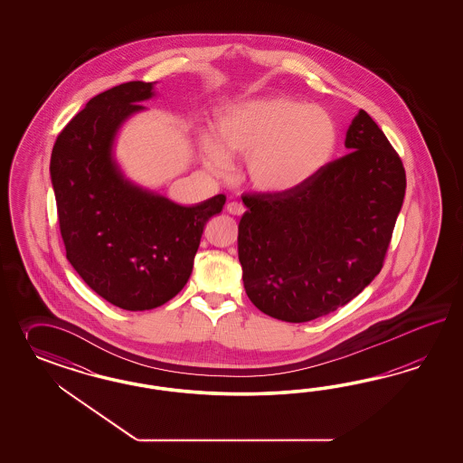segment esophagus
Instances as JSON below:
<instances>
[{
  "label": "esophagus",
  "mask_w": 463,
  "mask_h": 463,
  "mask_svg": "<svg viewBox=\"0 0 463 463\" xmlns=\"http://www.w3.org/2000/svg\"><path fill=\"white\" fill-rule=\"evenodd\" d=\"M244 205L242 203H239V202H231L229 205H227V212L231 213V215H242L244 213Z\"/></svg>",
  "instance_id": "1"
}]
</instances>
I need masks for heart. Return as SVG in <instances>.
<instances>
[{"instance_id": "heart-1", "label": "heart", "mask_w": 463, "mask_h": 463, "mask_svg": "<svg viewBox=\"0 0 463 463\" xmlns=\"http://www.w3.org/2000/svg\"><path fill=\"white\" fill-rule=\"evenodd\" d=\"M215 137L202 136L207 168L224 175L231 159H246V176L258 192H294L329 166L336 155L339 128L331 113L316 105L268 95L225 107L217 115Z\"/></svg>"}]
</instances>
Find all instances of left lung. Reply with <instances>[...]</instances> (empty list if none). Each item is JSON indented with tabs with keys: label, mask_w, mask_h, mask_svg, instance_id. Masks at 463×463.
Listing matches in <instances>:
<instances>
[{
	"label": "left lung",
	"mask_w": 463,
	"mask_h": 463,
	"mask_svg": "<svg viewBox=\"0 0 463 463\" xmlns=\"http://www.w3.org/2000/svg\"><path fill=\"white\" fill-rule=\"evenodd\" d=\"M343 156L288 194L248 195L239 222L242 281L252 304L285 323L346 306L382 269L406 195L401 157L360 110Z\"/></svg>",
	"instance_id": "left-lung-1"
}]
</instances>
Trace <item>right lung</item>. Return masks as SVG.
<instances>
[{"label": "right lung", "mask_w": 463, "mask_h": 463, "mask_svg": "<svg viewBox=\"0 0 463 463\" xmlns=\"http://www.w3.org/2000/svg\"><path fill=\"white\" fill-rule=\"evenodd\" d=\"M155 95V83L144 81L99 93L62 128L51 156L66 256L91 290L126 310L159 307L182 290L203 227L225 203L215 195L183 207L118 166V130Z\"/></svg>", "instance_id": "1"}]
</instances>
